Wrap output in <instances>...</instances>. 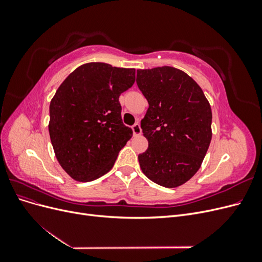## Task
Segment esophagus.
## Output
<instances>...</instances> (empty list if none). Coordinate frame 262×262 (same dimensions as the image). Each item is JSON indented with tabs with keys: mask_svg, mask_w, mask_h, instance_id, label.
<instances>
[{
	"mask_svg": "<svg viewBox=\"0 0 262 262\" xmlns=\"http://www.w3.org/2000/svg\"><path fill=\"white\" fill-rule=\"evenodd\" d=\"M132 131H133V134L134 136H140V134L142 133V129H141V125L139 123H136L132 125Z\"/></svg>",
	"mask_w": 262,
	"mask_h": 262,
	"instance_id": "34e87169",
	"label": "esophagus"
}]
</instances>
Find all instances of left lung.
Listing matches in <instances>:
<instances>
[{"mask_svg": "<svg viewBox=\"0 0 262 262\" xmlns=\"http://www.w3.org/2000/svg\"><path fill=\"white\" fill-rule=\"evenodd\" d=\"M148 101L141 128L148 147L140 167L155 184L175 188L200 168L212 139V112L201 87L182 71L162 67L137 71Z\"/></svg>", "mask_w": 262, "mask_h": 262, "instance_id": "1", "label": "left lung"}]
</instances>
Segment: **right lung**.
I'll return each instance as SVG.
<instances>
[{"label":"right lung","instance_id":"right-lung-1","mask_svg":"<svg viewBox=\"0 0 262 262\" xmlns=\"http://www.w3.org/2000/svg\"><path fill=\"white\" fill-rule=\"evenodd\" d=\"M134 81V69L91 62L74 70L55 92L49 134L55 157L73 179L86 182L105 175L131 139L119 96Z\"/></svg>","mask_w":262,"mask_h":262}]
</instances>
